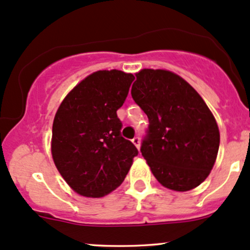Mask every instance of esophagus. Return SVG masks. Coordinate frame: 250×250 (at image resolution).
<instances>
[{
  "label": "esophagus",
  "instance_id": "1",
  "mask_svg": "<svg viewBox=\"0 0 250 250\" xmlns=\"http://www.w3.org/2000/svg\"><path fill=\"white\" fill-rule=\"evenodd\" d=\"M131 142H133V144L135 145L136 147L140 148V138H139V136H135V138L131 140Z\"/></svg>",
  "mask_w": 250,
  "mask_h": 250
}]
</instances>
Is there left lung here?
Here are the masks:
<instances>
[{
    "mask_svg": "<svg viewBox=\"0 0 250 250\" xmlns=\"http://www.w3.org/2000/svg\"><path fill=\"white\" fill-rule=\"evenodd\" d=\"M131 97L149 121L140 150L158 182L182 192L201 185L217 158L219 130L198 92L173 72L145 68Z\"/></svg>",
    "mask_w": 250,
    "mask_h": 250,
    "instance_id": "8db88e82",
    "label": "left lung"
}]
</instances>
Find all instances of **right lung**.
Here are the masks:
<instances>
[{"instance_id": "right-lung-1", "label": "right lung", "mask_w": 250, "mask_h": 250, "mask_svg": "<svg viewBox=\"0 0 250 250\" xmlns=\"http://www.w3.org/2000/svg\"><path fill=\"white\" fill-rule=\"evenodd\" d=\"M134 81L119 70L87 76L60 104L52 128V156L77 193L102 197L119 188L138 148L121 135L117 110Z\"/></svg>"}]
</instances>
